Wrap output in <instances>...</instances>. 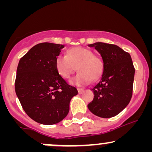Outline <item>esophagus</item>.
<instances>
[{
	"instance_id": "34e87169",
	"label": "esophagus",
	"mask_w": 152,
	"mask_h": 152,
	"mask_svg": "<svg viewBox=\"0 0 152 152\" xmlns=\"http://www.w3.org/2000/svg\"><path fill=\"white\" fill-rule=\"evenodd\" d=\"M83 91H84V89H83V88H78V92L79 94H83Z\"/></svg>"
}]
</instances>
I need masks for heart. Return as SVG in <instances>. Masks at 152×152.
<instances>
[{"mask_svg":"<svg viewBox=\"0 0 152 152\" xmlns=\"http://www.w3.org/2000/svg\"><path fill=\"white\" fill-rule=\"evenodd\" d=\"M55 66L58 74L64 78H70L76 66L78 72L70 83L78 86L88 84L91 79H98L104 70L102 59L91 50L81 46L69 49L66 56H58Z\"/></svg>","mask_w":152,"mask_h":152,"instance_id":"obj_1","label":"heart"}]
</instances>
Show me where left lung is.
<instances>
[{"instance_id":"8db88e82","label":"left lung","mask_w":152,"mask_h":152,"mask_svg":"<svg viewBox=\"0 0 152 152\" xmlns=\"http://www.w3.org/2000/svg\"><path fill=\"white\" fill-rule=\"evenodd\" d=\"M102 56L104 70L100 80L92 88L94 97L88 104L91 113L111 118L123 111L133 92L134 69L130 54L116 45L102 42L88 45Z\"/></svg>"}]
</instances>
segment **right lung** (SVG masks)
<instances>
[{
  "instance_id": "add662e5",
  "label": "right lung",
  "mask_w": 152,
  "mask_h": 152,
  "mask_svg": "<svg viewBox=\"0 0 152 152\" xmlns=\"http://www.w3.org/2000/svg\"><path fill=\"white\" fill-rule=\"evenodd\" d=\"M63 48L61 44L38 43L20 59L17 68V96L28 116L41 124L62 121L69 111L71 99L78 94L56 69V58Z\"/></svg>"
}]
</instances>
